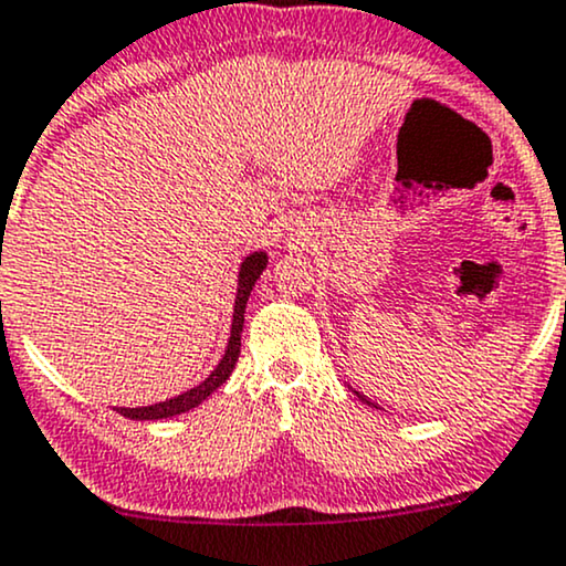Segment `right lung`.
Instances as JSON below:
<instances>
[{
    "mask_svg": "<svg viewBox=\"0 0 566 566\" xmlns=\"http://www.w3.org/2000/svg\"><path fill=\"white\" fill-rule=\"evenodd\" d=\"M264 268H268V256H264V254H251V256H247V262L241 264L239 294H235V310H233V331H230L226 357L220 359V365L214 367V373L209 375L205 382H199L197 388L186 390V394L176 396V399L151 403V407H142V409H117L123 417H130V420H165V417L180 415V411H188V409L199 407V403L205 401L207 396L212 394V390H218L222 382L228 380V375L233 373L235 361H239V354H241L243 312H247L249 294H251V289H254L256 277L262 275Z\"/></svg>",
    "mask_w": 566,
    "mask_h": 566,
    "instance_id": "right-lung-1",
    "label": "right lung"
}]
</instances>
